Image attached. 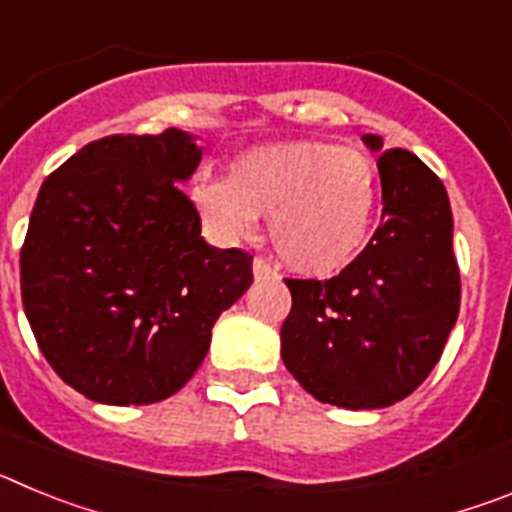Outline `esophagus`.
I'll return each mask as SVG.
<instances>
[{"instance_id":"34e87169","label":"esophagus","mask_w":512,"mask_h":512,"mask_svg":"<svg viewBox=\"0 0 512 512\" xmlns=\"http://www.w3.org/2000/svg\"><path fill=\"white\" fill-rule=\"evenodd\" d=\"M271 274H274V269H271L264 259H259V256H256V259H253V277L264 279V277H271Z\"/></svg>"}]
</instances>
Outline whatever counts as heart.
Returning a JSON list of instances; mask_svg holds the SVG:
<instances>
[{
  "label": "heart",
  "mask_w": 512,
  "mask_h": 512,
  "mask_svg": "<svg viewBox=\"0 0 512 512\" xmlns=\"http://www.w3.org/2000/svg\"><path fill=\"white\" fill-rule=\"evenodd\" d=\"M377 169L361 151L292 140L248 148L189 200L217 241H246L269 217L271 246L297 274L328 277L359 256L377 212Z\"/></svg>",
  "instance_id": "obj_1"
}]
</instances>
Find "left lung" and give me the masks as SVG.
I'll return each mask as SVG.
<instances>
[{
    "label": "left lung",
    "instance_id": "8db88e82",
    "mask_svg": "<svg viewBox=\"0 0 512 512\" xmlns=\"http://www.w3.org/2000/svg\"><path fill=\"white\" fill-rule=\"evenodd\" d=\"M379 156L382 225L333 279H284L292 310L282 359L315 400L377 410L405 400L431 374L459 315L454 217L443 182L410 151Z\"/></svg>",
    "mask_w": 512,
    "mask_h": 512
}]
</instances>
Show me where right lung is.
<instances>
[{"label": "right lung", "instance_id": "1", "mask_svg": "<svg viewBox=\"0 0 512 512\" xmlns=\"http://www.w3.org/2000/svg\"><path fill=\"white\" fill-rule=\"evenodd\" d=\"M194 135H110L43 182L20 251L22 305L53 372L104 405H151L205 361L212 325L253 282V256L215 248L176 182Z\"/></svg>", "mask_w": 512, "mask_h": 512}]
</instances>
